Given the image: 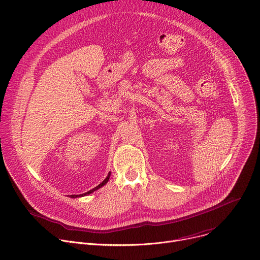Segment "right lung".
Returning a JSON list of instances; mask_svg holds the SVG:
<instances>
[{
	"label": "right lung",
	"instance_id": "1",
	"mask_svg": "<svg viewBox=\"0 0 260 260\" xmlns=\"http://www.w3.org/2000/svg\"><path fill=\"white\" fill-rule=\"evenodd\" d=\"M110 176H111V173L109 172V174H108L107 178H106V179H105V180H104V181H103L101 184H99L96 187H94L93 189H91V190H89V191H87V192H85V193H82V194H76V196H75V194H72V196H69V197H71V198H73V199H74V198H80V197H84V196H88V194L92 193L93 191H95V190H98L99 188H101L102 186H104V185H105V184H106V183L109 181V179H110Z\"/></svg>",
	"mask_w": 260,
	"mask_h": 260
}]
</instances>
